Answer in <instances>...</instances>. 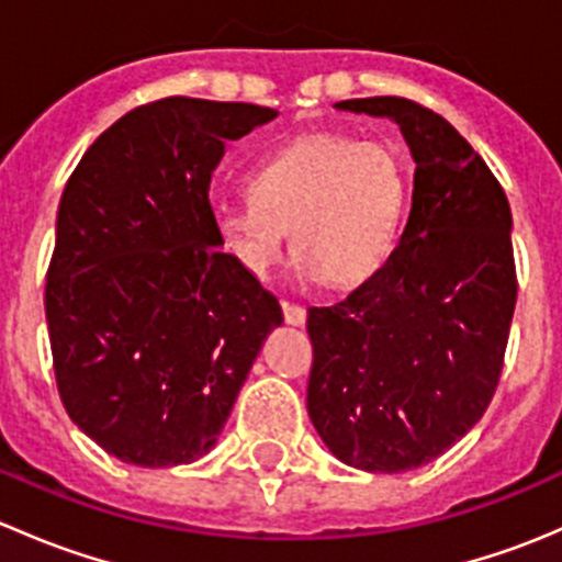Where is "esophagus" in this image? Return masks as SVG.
Returning a JSON list of instances; mask_svg holds the SVG:
<instances>
[{
	"label": "esophagus",
	"instance_id": "obj_1",
	"mask_svg": "<svg viewBox=\"0 0 562 562\" xmlns=\"http://www.w3.org/2000/svg\"><path fill=\"white\" fill-rule=\"evenodd\" d=\"M282 313H285V323H291V326H304L307 323V310L302 304L282 302Z\"/></svg>",
	"mask_w": 562,
	"mask_h": 562
}]
</instances>
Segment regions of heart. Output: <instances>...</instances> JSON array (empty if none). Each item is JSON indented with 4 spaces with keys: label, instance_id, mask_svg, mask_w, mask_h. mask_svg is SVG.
Returning <instances> with one entry per match:
<instances>
[{
    "label": "heart",
    "instance_id": "b5f03b06",
    "mask_svg": "<svg viewBox=\"0 0 562 562\" xmlns=\"http://www.w3.org/2000/svg\"><path fill=\"white\" fill-rule=\"evenodd\" d=\"M249 201L223 206L225 252L255 280H269L288 255V234L310 280L359 288L381 274L400 245L407 173L381 140L317 133L260 160Z\"/></svg>",
    "mask_w": 562,
    "mask_h": 562
}]
</instances>
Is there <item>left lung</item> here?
<instances>
[{
	"label": "left lung",
	"instance_id": "obj_1",
	"mask_svg": "<svg viewBox=\"0 0 562 562\" xmlns=\"http://www.w3.org/2000/svg\"><path fill=\"white\" fill-rule=\"evenodd\" d=\"M339 111L400 124L413 206L386 269L334 307H310L307 411L339 462L405 473L443 454L484 416L517 304L512 209L473 146L405 98Z\"/></svg>",
	"mask_w": 562,
	"mask_h": 562
}]
</instances>
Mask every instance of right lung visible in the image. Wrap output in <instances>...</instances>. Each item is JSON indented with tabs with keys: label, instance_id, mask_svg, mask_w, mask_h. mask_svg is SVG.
Masks as SVG:
<instances>
[{
	"label": "right lung",
	"instance_id": "add662e5",
	"mask_svg": "<svg viewBox=\"0 0 562 562\" xmlns=\"http://www.w3.org/2000/svg\"><path fill=\"white\" fill-rule=\"evenodd\" d=\"M274 108L166 98L124 113L67 179L45 321L67 416L140 468L212 451L280 302L220 252L209 203L225 140Z\"/></svg>",
	"mask_w": 562,
	"mask_h": 562
}]
</instances>
